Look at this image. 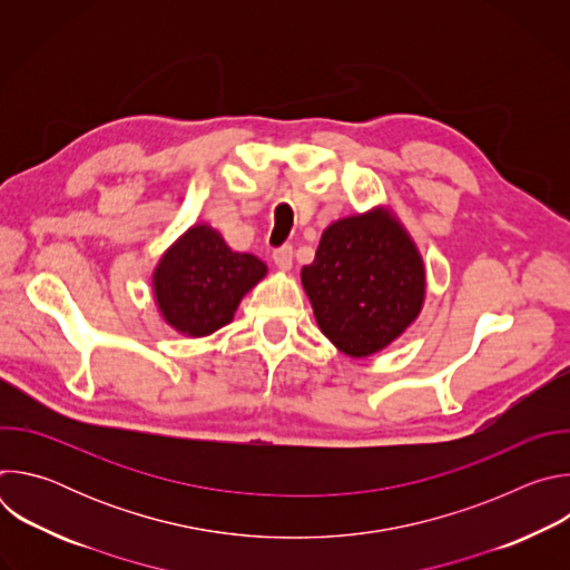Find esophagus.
<instances>
[{
	"label": "esophagus",
	"mask_w": 570,
	"mask_h": 570,
	"mask_svg": "<svg viewBox=\"0 0 570 570\" xmlns=\"http://www.w3.org/2000/svg\"><path fill=\"white\" fill-rule=\"evenodd\" d=\"M273 264L279 271H291V266H293V248L291 246H282V248L273 250Z\"/></svg>",
	"instance_id": "esophagus-1"
}]
</instances>
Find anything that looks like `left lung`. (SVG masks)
Wrapping results in <instances>:
<instances>
[{
	"instance_id": "1",
	"label": "left lung",
	"mask_w": 570,
	"mask_h": 570,
	"mask_svg": "<svg viewBox=\"0 0 570 570\" xmlns=\"http://www.w3.org/2000/svg\"><path fill=\"white\" fill-rule=\"evenodd\" d=\"M302 286L320 332L343 354L365 358L385 350L417 320L426 268L399 218L374 207L322 232Z\"/></svg>"
}]
</instances>
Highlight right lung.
<instances>
[{"label":"right lung","instance_id":"obj_1","mask_svg":"<svg viewBox=\"0 0 570 570\" xmlns=\"http://www.w3.org/2000/svg\"><path fill=\"white\" fill-rule=\"evenodd\" d=\"M266 273L262 259L234 253L214 227L198 223L161 255L153 271V295L169 327L203 338L232 322L243 295Z\"/></svg>","mask_w":570,"mask_h":570}]
</instances>
